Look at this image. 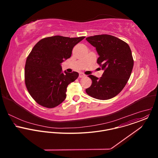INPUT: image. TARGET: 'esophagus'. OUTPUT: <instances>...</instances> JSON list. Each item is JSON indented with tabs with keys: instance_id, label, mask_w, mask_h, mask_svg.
I'll list each match as a JSON object with an SVG mask.
<instances>
[{
	"instance_id": "obj_1",
	"label": "esophagus",
	"mask_w": 158,
	"mask_h": 158,
	"mask_svg": "<svg viewBox=\"0 0 158 158\" xmlns=\"http://www.w3.org/2000/svg\"><path fill=\"white\" fill-rule=\"evenodd\" d=\"M85 77V75L83 73H79V78H83Z\"/></svg>"
}]
</instances>
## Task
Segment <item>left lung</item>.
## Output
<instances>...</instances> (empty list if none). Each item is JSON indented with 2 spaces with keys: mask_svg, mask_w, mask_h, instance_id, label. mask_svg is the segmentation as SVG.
Instances as JSON below:
<instances>
[{
  "mask_svg": "<svg viewBox=\"0 0 158 158\" xmlns=\"http://www.w3.org/2000/svg\"><path fill=\"white\" fill-rule=\"evenodd\" d=\"M99 55L97 63L104 70L100 78L90 75L92 81L86 93L98 100H108L118 94L127 83L134 61L130 46L122 40L109 35L86 38Z\"/></svg>",
  "mask_w": 158,
  "mask_h": 158,
  "instance_id": "1",
  "label": "left lung"
}]
</instances>
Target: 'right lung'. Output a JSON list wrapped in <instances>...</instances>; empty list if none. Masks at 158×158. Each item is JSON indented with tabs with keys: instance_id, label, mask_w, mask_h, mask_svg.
Listing matches in <instances>:
<instances>
[{
	"instance_id": "right-lung-1",
	"label": "right lung",
	"mask_w": 158,
	"mask_h": 158,
	"mask_svg": "<svg viewBox=\"0 0 158 158\" xmlns=\"http://www.w3.org/2000/svg\"><path fill=\"white\" fill-rule=\"evenodd\" d=\"M85 38L54 36L42 39L34 46L26 60L25 83L39 105L52 108L65 100L68 85L79 74L64 73L61 63L71 56L73 47Z\"/></svg>"
}]
</instances>
